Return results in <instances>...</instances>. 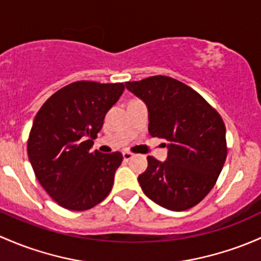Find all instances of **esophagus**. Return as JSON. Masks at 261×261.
<instances>
[{
  "mask_svg": "<svg viewBox=\"0 0 261 261\" xmlns=\"http://www.w3.org/2000/svg\"><path fill=\"white\" fill-rule=\"evenodd\" d=\"M122 156H123V160H125V161L131 160V159L134 158V155L130 151H123L122 152Z\"/></svg>",
  "mask_w": 261,
  "mask_h": 261,
  "instance_id": "34e87169",
  "label": "esophagus"
}]
</instances>
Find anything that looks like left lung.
Wrapping results in <instances>:
<instances>
[{"mask_svg": "<svg viewBox=\"0 0 261 261\" xmlns=\"http://www.w3.org/2000/svg\"><path fill=\"white\" fill-rule=\"evenodd\" d=\"M125 85L147 105L150 135L169 141L165 163L147 156L149 166L139 176L142 191L165 209L195 206L214 188L226 160L220 114L195 90L169 76Z\"/></svg>", "mask_w": 261, "mask_h": 261, "instance_id": "8db88e82", "label": "left lung"}]
</instances>
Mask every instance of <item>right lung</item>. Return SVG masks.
Returning <instances> with one entry per match:
<instances>
[{
  "mask_svg": "<svg viewBox=\"0 0 261 261\" xmlns=\"http://www.w3.org/2000/svg\"><path fill=\"white\" fill-rule=\"evenodd\" d=\"M122 82L76 81L46 100L35 116L27 153L38 182L60 206L84 211L111 191L121 152L91 151Z\"/></svg>",
  "mask_w": 261,
  "mask_h": 261,
  "instance_id": "obj_1",
  "label": "right lung"
}]
</instances>
